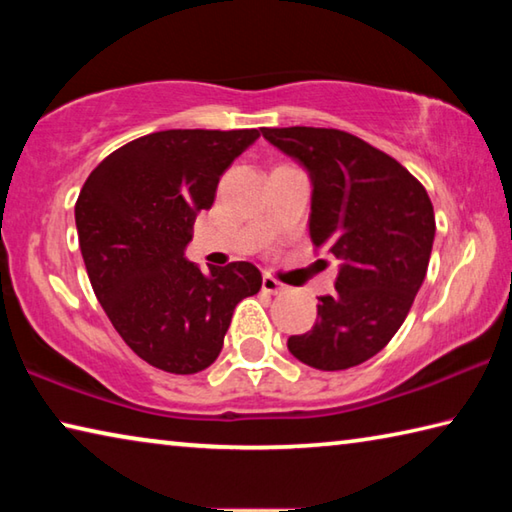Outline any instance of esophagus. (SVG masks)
Listing matches in <instances>:
<instances>
[{
    "instance_id": "obj_1",
    "label": "esophagus",
    "mask_w": 512,
    "mask_h": 512,
    "mask_svg": "<svg viewBox=\"0 0 512 512\" xmlns=\"http://www.w3.org/2000/svg\"><path fill=\"white\" fill-rule=\"evenodd\" d=\"M262 289H264L266 293H282V291H284L282 282H277L275 277H271V275H264V277H262Z\"/></svg>"
}]
</instances>
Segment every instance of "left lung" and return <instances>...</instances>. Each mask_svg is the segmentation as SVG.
<instances>
[{
  "instance_id": "obj_1",
  "label": "left lung",
  "mask_w": 512,
  "mask_h": 512,
  "mask_svg": "<svg viewBox=\"0 0 512 512\" xmlns=\"http://www.w3.org/2000/svg\"><path fill=\"white\" fill-rule=\"evenodd\" d=\"M311 178L309 237L339 259L332 296L289 352L316 370L375 357L402 327L427 275L436 219L427 189L400 162L336 128H262Z\"/></svg>"
}]
</instances>
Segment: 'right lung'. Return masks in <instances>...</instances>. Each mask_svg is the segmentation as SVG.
Masks as SVG:
<instances>
[{
  "instance_id": "1",
  "label": "right lung",
  "mask_w": 512,
  "mask_h": 512,
  "mask_svg": "<svg viewBox=\"0 0 512 512\" xmlns=\"http://www.w3.org/2000/svg\"><path fill=\"white\" fill-rule=\"evenodd\" d=\"M259 137L241 131H160L110 153L74 207L92 289L137 357L173 375L212 366L232 311L262 289L250 262H187L196 214L210 210L223 171Z\"/></svg>"
}]
</instances>
